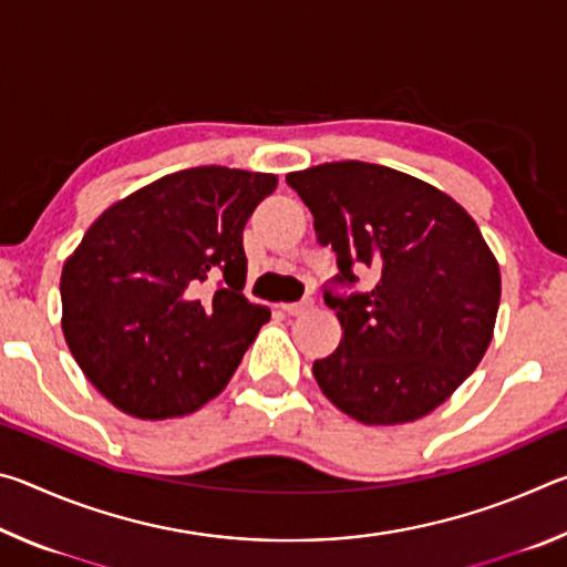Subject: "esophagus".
<instances>
[{"instance_id":"obj_1","label":"esophagus","mask_w":567,"mask_h":567,"mask_svg":"<svg viewBox=\"0 0 567 567\" xmlns=\"http://www.w3.org/2000/svg\"><path fill=\"white\" fill-rule=\"evenodd\" d=\"M312 305H315L312 297H305V300H300V302H287V305H282V310H285L287 315H305L307 310H312Z\"/></svg>"}]
</instances>
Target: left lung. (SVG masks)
Here are the masks:
<instances>
[{
  "label": "left lung",
  "instance_id": "1",
  "mask_svg": "<svg viewBox=\"0 0 567 567\" xmlns=\"http://www.w3.org/2000/svg\"><path fill=\"white\" fill-rule=\"evenodd\" d=\"M320 245L338 255L334 282L372 267L370 292L324 290L340 348L312 375L334 408L364 425L412 422L453 395L493 340L501 267L475 219L417 177L370 162L290 172Z\"/></svg>",
  "mask_w": 567,
  "mask_h": 567
}]
</instances>
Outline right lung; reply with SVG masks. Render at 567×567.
<instances>
[{"label":"right lung","mask_w":567,"mask_h":567,"mask_svg":"<svg viewBox=\"0 0 567 567\" xmlns=\"http://www.w3.org/2000/svg\"><path fill=\"white\" fill-rule=\"evenodd\" d=\"M275 187L265 172L179 169L114 203L84 233L62 267V332L114 408L140 420L182 417L225 390L270 320L243 295V229ZM207 279L218 287L207 291Z\"/></svg>","instance_id":"add662e5"}]
</instances>
